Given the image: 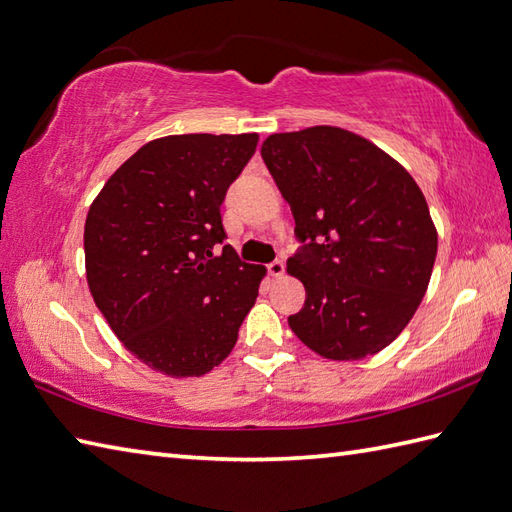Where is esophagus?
<instances>
[{"label":"esophagus","instance_id":"34e87169","mask_svg":"<svg viewBox=\"0 0 512 512\" xmlns=\"http://www.w3.org/2000/svg\"><path fill=\"white\" fill-rule=\"evenodd\" d=\"M268 270H270V275L272 277H283L285 275V264H283V261L281 259H277V261H272V264L268 266Z\"/></svg>","mask_w":512,"mask_h":512}]
</instances>
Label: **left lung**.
Wrapping results in <instances>:
<instances>
[{"mask_svg": "<svg viewBox=\"0 0 512 512\" xmlns=\"http://www.w3.org/2000/svg\"><path fill=\"white\" fill-rule=\"evenodd\" d=\"M261 159L305 242L288 259V275L305 285L290 329L336 362L386 349L421 305L436 259L421 187L373 141L338 126L270 135Z\"/></svg>", "mask_w": 512, "mask_h": 512, "instance_id": "1", "label": "left lung"}]
</instances>
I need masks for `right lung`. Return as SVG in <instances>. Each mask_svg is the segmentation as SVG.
<instances>
[{"label":"right lung","mask_w":512,"mask_h":512,"mask_svg":"<svg viewBox=\"0 0 512 512\" xmlns=\"http://www.w3.org/2000/svg\"><path fill=\"white\" fill-rule=\"evenodd\" d=\"M259 135L148 141L91 202L85 268L95 305L124 347L168 377H200L233 351L266 277L224 235L220 205Z\"/></svg>","instance_id":"1"}]
</instances>
